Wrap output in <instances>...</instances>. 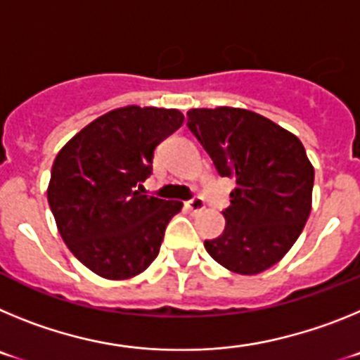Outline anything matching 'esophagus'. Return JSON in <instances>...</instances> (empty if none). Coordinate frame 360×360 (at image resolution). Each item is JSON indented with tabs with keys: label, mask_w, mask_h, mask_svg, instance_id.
<instances>
[{
	"label": "esophagus",
	"mask_w": 360,
	"mask_h": 360,
	"mask_svg": "<svg viewBox=\"0 0 360 360\" xmlns=\"http://www.w3.org/2000/svg\"><path fill=\"white\" fill-rule=\"evenodd\" d=\"M186 207L189 209L191 212H202L203 209H205V202H203V198H200V196H195V198H191L189 202L186 203Z\"/></svg>",
	"instance_id": "esophagus-1"
}]
</instances>
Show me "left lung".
<instances>
[{
  "mask_svg": "<svg viewBox=\"0 0 360 360\" xmlns=\"http://www.w3.org/2000/svg\"><path fill=\"white\" fill-rule=\"evenodd\" d=\"M187 126L218 173L236 182L224 234L205 241V250L241 276L270 269L292 249L311 211L314 165L303 144L243 108H193Z\"/></svg>",
  "mask_w": 360,
  "mask_h": 360,
  "instance_id": "obj_1",
  "label": "left lung"
}]
</instances>
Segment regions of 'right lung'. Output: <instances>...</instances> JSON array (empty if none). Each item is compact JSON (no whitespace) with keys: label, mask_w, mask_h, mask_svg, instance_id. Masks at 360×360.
Returning <instances> with one entry per match:
<instances>
[{"label":"right lung","mask_w":360,"mask_h":360,"mask_svg":"<svg viewBox=\"0 0 360 360\" xmlns=\"http://www.w3.org/2000/svg\"><path fill=\"white\" fill-rule=\"evenodd\" d=\"M184 122L155 106L111 110L73 135L52 165L46 189L57 231L72 254L104 279L144 272L182 202L142 195L153 151Z\"/></svg>","instance_id":"1"}]
</instances>
